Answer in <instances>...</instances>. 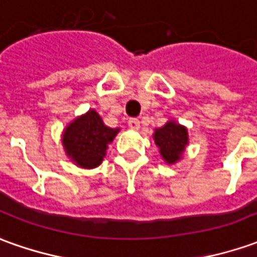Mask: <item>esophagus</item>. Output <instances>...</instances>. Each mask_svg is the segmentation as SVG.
Instances as JSON below:
<instances>
[{
    "label": "esophagus",
    "instance_id": "1",
    "mask_svg": "<svg viewBox=\"0 0 257 257\" xmlns=\"http://www.w3.org/2000/svg\"><path fill=\"white\" fill-rule=\"evenodd\" d=\"M128 125H129V128L134 129V131H138V129L141 128V122H139V119H136V118L129 119Z\"/></svg>",
    "mask_w": 257,
    "mask_h": 257
}]
</instances>
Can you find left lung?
<instances>
[{"mask_svg": "<svg viewBox=\"0 0 257 257\" xmlns=\"http://www.w3.org/2000/svg\"><path fill=\"white\" fill-rule=\"evenodd\" d=\"M153 139L162 159L167 165H176L188 146V131L179 122L167 121L162 128L155 129Z\"/></svg>", "mask_w": 257, "mask_h": 257, "instance_id": "1", "label": "left lung"}]
</instances>
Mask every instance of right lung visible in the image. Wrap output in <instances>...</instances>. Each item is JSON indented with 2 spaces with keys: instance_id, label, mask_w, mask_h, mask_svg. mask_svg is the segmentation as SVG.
<instances>
[{
  "instance_id": "add662e5",
  "label": "right lung",
  "mask_w": 257,
  "mask_h": 257,
  "mask_svg": "<svg viewBox=\"0 0 257 257\" xmlns=\"http://www.w3.org/2000/svg\"><path fill=\"white\" fill-rule=\"evenodd\" d=\"M119 131V128L106 126L95 109H88L63 129V149L77 167L95 169L102 163L108 145Z\"/></svg>"
}]
</instances>
